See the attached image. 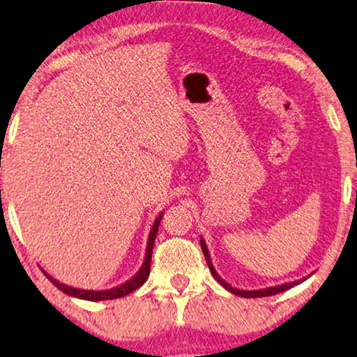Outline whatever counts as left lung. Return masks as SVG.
Segmentation results:
<instances>
[{
  "label": "left lung",
  "mask_w": 357,
  "mask_h": 357,
  "mask_svg": "<svg viewBox=\"0 0 357 357\" xmlns=\"http://www.w3.org/2000/svg\"><path fill=\"white\" fill-rule=\"evenodd\" d=\"M201 248H202V253H204V256H206V261H207L208 269H211V273H212L213 278H215V281H217V282H220V286H222V287H225L228 292L235 294V296H240V297L255 298V297H269V296H275V294L284 292V291H287V289H291V287H294V286H297V284L303 282V281H305V279L308 278V275H307V278L298 279V281L286 282V284H281V286H273V287H266V289H256V291H243V289L231 287L230 284H228L227 281H223V279L220 278V275H218V273L215 271V268H213L212 259H211V253H208L207 245H206V241H204L202 236H201Z\"/></svg>",
  "instance_id": "8db88e82"
}]
</instances>
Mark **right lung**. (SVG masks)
I'll return each instance as SVG.
<instances>
[{
    "label": "right lung",
    "mask_w": 357,
    "mask_h": 357,
    "mask_svg": "<svg viewBox=\"0 0 357 357\" xmlns=\"http://www.w3.org/2000/svg\"><path fill=\"white\" fill-rule=\"evenodd\" d=\"M161 218H163V212H160V215L155 218L153 225L150 228L149 234V241H146V250H145V258H144V264L140 266V269L132 275L129 281H126L121 286L112 287V289H106V291H86V289H76V287H70L66 284H61L60 281L52 278L49 273H45L42 269V273L45 274V278L54 284L56 289H60L61 292L66 294V296L76 297V298H83V301H91V302H99V301H112V298H121L123 296H129L130 292H134L139 289L140 286H144V282L149 279L150 275V263H151V251H153V243L156 238V234H158V227Z\"/></svg>",
    "instance_id": "add662e5"
}]
</instances>
